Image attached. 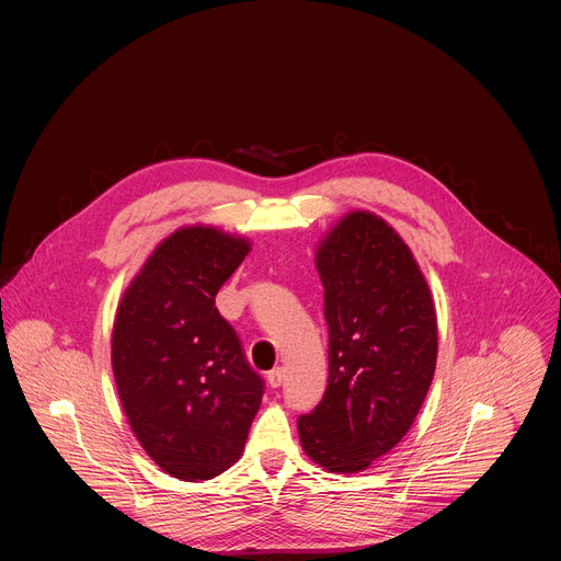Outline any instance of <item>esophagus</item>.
<instances>
[{"mask_svg":"<svg viewBox=\"0 0 561 561\" xmlns=\"http://www.w3.org/2000/svg\"><path fill=\"white\" fill-rule=\"evenodd\" d=\"M266 381H268V386L271 388H279L282 386V381H284V368H273V370H268V375H266Z\"/></svg>","mask_w":561,"mask_h":561,"instance_id":"esophagus-1","label":"esophagus"}]
</instances>
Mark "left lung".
Instances as JSON below:
<instances>
[{
  "label": "left lung",
  "mask_w": 561,
  "mask_h": 561,
  "mask_svg": "<svg viewBox=\"0 0 561 561\" xmlns=\"http://www.w3.org/2000/svg\"><path fill=\"white\" fill-rule=\"evenodd\" d=\"M329 324V386L297 431L331 472H359L413 426L435 375L437 317L409 247L351 213L317 253Z\"/></svg>",
  "instance_id": "obj_1"
}]
</instances>
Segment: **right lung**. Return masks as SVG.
Returning <instances> with one entry per match:
<instances>
[{
	"label": "right lung",
	"mask_w": 561,
	"mask_h": 561,
	"mask_svg": "<svg viewBox=\"0 0 561 561\" xmlns=\"http://www.w3.org/2000/svg\"><path fill=\"white\" fill-rule=\"evenodd\" d=\"M247 255L244 239L182 228L117 308L113 373L124 413L152 461L184 482L230 468L262 404L266 383L215 306Z\"/></svg>",
	"instance_id": "right-lung-1"
}]
</instances>
